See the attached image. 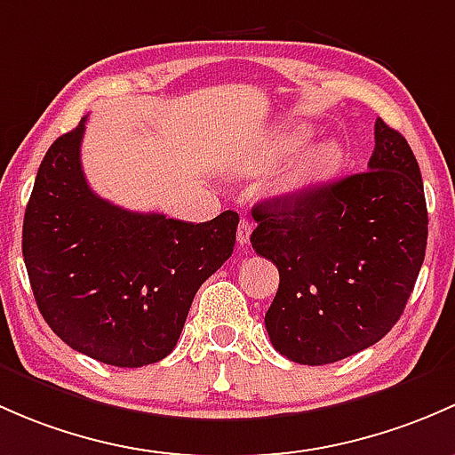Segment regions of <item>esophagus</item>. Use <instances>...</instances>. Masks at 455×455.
Listing matches in <instances>:
<instances>
[{
  "instance_id": "34e87169",
  "label": "esophagus",
  "mask_w": 455,
  "mask_h": 455,
  "mask_svg": "<svg viewBox=\"0 0 455 455\" xmlns=\"http://www.w3.org/2000/svg\"><path fill=\"white\" fill-rule=\"evenodd\" d=\"M250 236H251V223L247 221V219H241V223H238V229H236L238 245H247V243H250Z\"/></svg>"
}]
</instances>
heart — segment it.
Masks as SVG:
<instances>
[{"label": "heart", "mask_w": 455, "mask_h": 455, "mask_svg": "<svg viewBox=\"0 0 455 455\" xmlns=\"http://www.w3.org/2000/svg\"><path fill=\"white\" fill-rule=\"evenodd\" d=\"M315 135V129L307 123H289L278 126L274 133L265 138L260 144L256 166L269 168L278 164L280 159L293 156L299 148L307 147L311 138ZM344 147L337 140H324L320 144H313L311 148L298 156L289 164L280 180L278 190L284 195H308L313 190L322 188L337 177V172L344 166Z\"/></svg>", "instance_id": "b5f03b06"}]
</instances>
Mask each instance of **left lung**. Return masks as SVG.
Listing matches in <instances>:
<instances>
[{
  "label": "left lung",
  "mask_w": 455,
  "mask_h": 455,
  "mask_svg": "<svg viewBox=\"0 0 455 455\" xmlns=\"http://www.w3.org/2000/svg\"><path fill=\"white\" fill-rule=\"evenodd\" d=\"M251 247L278 267L265 326L280 355L324 366L399 322L427 247V205L410 144L374 123L368 171L308 195L260 201Z\"/></svg>",
  "instance_id": "8db88e82"
}]
</instances>
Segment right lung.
<instances>
[{
  "label": "right lung",
  "instance_id": "1",
  "mask_svg": "<svg viewBox=\"0 0 455 455\" xmlns=\"http://www.w3.org/2000/svg\"><path fill=\"white\" fill-rule=\"evenodd\" d=\"M85 118L54 140L23 217V262L41 315L78 353L118 368L171 355L201 284L232 256L238 214L186 223L131 212L89 188Z\"/></svg>",
  "mask_w": 455,
  "mask_h": 455
}]
</instances>
